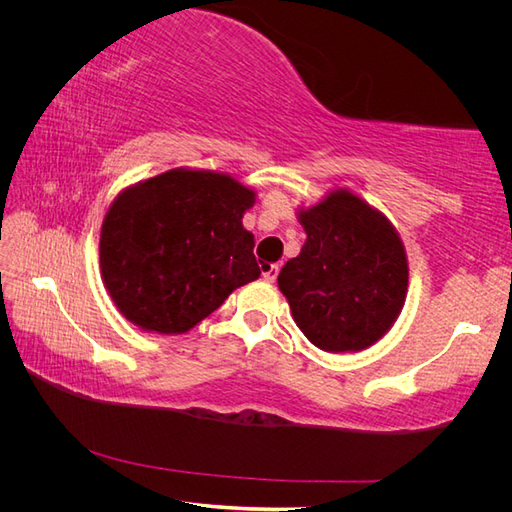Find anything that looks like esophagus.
<instances>
[{
  "mask_svg": "<svg viewBox=\"0 0 512 512\" xmlns=\"http://www.w3.org/2000/svg\"><path fill=\"white\" fill-rule=\"evenodd\" d=\"M277 275H280V265H269L262 269V277H265L267 282H275Z\"/></svg>",
  "mask_w": 512,
  "mask_h": 512,
  "instance_id": "1",
  "label": "esophagus"
}]
</instances>
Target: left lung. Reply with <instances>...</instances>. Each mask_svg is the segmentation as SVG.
Here are the masks:
<instances>
[{
    "instance_id": "obj_1",
    "label": "left lung",
    "mask_w": 512,
    "mask_h": 512,
    "mask_svg": "<svg viewBox=\"0 0 512 512\" xmlns=\"http://www.w3.org/2000/svg\"><path fill=\"white\" fill-rule=\"evenodd\" d=\"M307 239L277 275L297 327L327 352L365 350L393 327L408 260L393 224L348 190L299 211Z\"/></svg>"
}]
</instances>
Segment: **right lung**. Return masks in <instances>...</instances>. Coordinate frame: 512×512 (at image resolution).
I'll return each mask as SVG.
<instances>
[{
    "label": "right lung",
    "mask_w": 512,
    "mask_h": 512,
    "mask_svg": "<svg viewBox=\"0 0 512 512\" xmlns=\"http://www.w3.org/2000/svg\"><path fill=\"white\" fill-rule=\"evenodd\" d=\"M256 194L222 173L173 168L123 190L100 232L104 286L136 327L185 333L258 280L241 224Z\"/></svg>",
    "instance_id": "add662e5"
}]
</instances>
